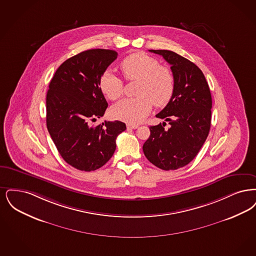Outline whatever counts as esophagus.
I'll return each instance as SVG.
<instances>
[{
	"mask_svg": "<svg viewBox=\"0 0 256 256\" xmlns=\"http://www.w3.org/2000/svg\"><path fill=\"white\" fill-rule=\"evenodd\" d=\"M138 126L134 125V124H127V128L128 129H136Z\"/></svg>",
	"mask_w": 256,
	"mask_h": 256,
	"instance_id": "34e87169",
	"label": "esophagus"
}]
</instances>
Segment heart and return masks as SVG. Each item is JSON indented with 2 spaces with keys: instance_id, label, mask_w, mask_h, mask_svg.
<instances>
[{
  "instance_id": "heart-1",
  "label": "heart",
  "mask_w": 256,
  "mask_h": 256,
  "mask_svg": "<svg viewBox=\"0 0 256 256\" xmlns=\"http://www.w3.org/2000/svg\"><path fill=\"white\" fill-rule=\"evenodd\" d=\"M120 70L127 81H138L133 98H126L112 109L114 118L130 124L142 122L156 107L166 105L174 92V76L166 67L160 66L155 58L142 52L126 56ZM100 89L112 101L120 100L123 94V81L111 72H105L100 78Z\"/></svg>"
}]
</instances>
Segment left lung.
Segmentation results:
<instances>
[{
	"label": "left lung",
	"mask_w": 256,
	"mask_h": 256,
	"mask_svg": "<svg viewBox=\"0 0 256 256\" xmlns=\"http://www.w3.org/2000/svg\"><path fill=\"white\" fill-rule=\"evenodd\" d=\"M170 64L174 92L164 110L156 114L166 122L150 126L142 146L147 160L162 170L186 166L197 156L210 129V90L199 68L188 59L166 50H150Z\"/></svg>",
	"instance_id": "left-lung-1"
}]
</instances>
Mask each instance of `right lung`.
<instances>
[{"instance_id":"obj_1","label":"right lung","mask_w":256,"mask_h":256,"mask_svg":"<svg viewBox=\"0 0 256 256\" xmlns=\"http://www.w3.org/2000/svg\"><path fill=\"white\" fill-rule=\"evenodd\" d=\"M118 52L96 48L63 62L50 82L46 94V128L64 160L81 171L103 166L114 153L116 140L125 123L90 122L103 116L108 107L100 78Z\"/></svg>"}]
</instances>
